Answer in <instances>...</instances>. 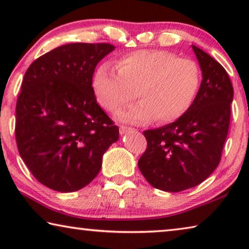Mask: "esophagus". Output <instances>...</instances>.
<instances>
[{
    "mask_svg": "<svg viewBox=\"0 0 249 249\" xmlns=\"http://www.w3.org/2000/svg\"><path fill=\"white\" fill-rule=\"evenodd\" d=\"M130 130H133V128L126 127V126H121V127H120V133H121V135L127 134L128 132H130Z\"/></svg>",
    "mask_w": 249,
    "mask_h": 249,
    "instance_id": "esophagus-1",
    "label": "esophagus"
}]
</instances>
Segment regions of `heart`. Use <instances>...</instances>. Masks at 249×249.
Here are the masks:
<instances>
[{
  "label": "heart",
  "instance_id": "obj_1",
  "mask_svg": "<svg viewBox=\"0 0 249 249\" xmlns=\"http://www.w3.org/2000/svg\"><path fill=\"white\" fill-rule=\"evenodd\" d=\"M115 69L103 64L94 71L91 87L101 107L115 113L136 95L137 103L116 115L123 123L142 124L156 120L170 123L195 103L201 71L195 61L165 50H138L120 58Z\"/></svg>",
  "mask_w": 249,
  "mask_h": 249
}]
</instances>
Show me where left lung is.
Masks as SVG:
<instances>
[{
    "label": "left lung",
    "mask_w": 249,
    "mask_h": 249,
    "mask_svg": "<svg viewBox=\"0 0 249 249\" xmlns=\"http://www.w3.org/2000/svg\"><path fill=\"white\" fill-rule=\"evenodd\" d=\"M202 81L191 108L174 123L145 130L147 149L138 160L150 185L180 192L200 184L216 169L230 127L234 90L222 65L196 46Z\"/></svg>",
    "instance_id": "left-lung-1"
}]
</instances>
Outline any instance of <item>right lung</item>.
Here are the masks:
<instances>
[{
    "label": "right lung",
    "instance_id": "right-lung-1",
    "mask_svg": "<svg viewBox=\"0 0 249 249\" xmlns=\"http://www.w3.org/2000/svg\"><path fill=\"white\" fill-rule=\"evenodd\" d=\"M114 49L67 44L36 59L25 72L16 103V142L33 176L54 191L89 184L105 151L119 141V127L91 87L96 65Z\"/></svg>",
    "mask_w": 249,
    "mask_h": 249
}]
</instances>
